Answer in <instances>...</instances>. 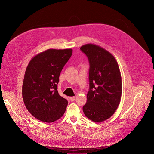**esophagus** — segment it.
Returning <instances> with one entry per match:
<instances>
[{"instance_id": "obj_1", "label": "esophagus", "mask_w": 154, "mask_h": 154, "mask_svg": "<svg viewBox=\"0 0 154 154\" xmlns=\"http://www.w3.org/2000/svg\"><path fill=\"white\" fill-rule=\"evenodd\" d=\"M69 100H70L71 101H74L75 100V97H69Z\"/></svg>"}]
</instances>
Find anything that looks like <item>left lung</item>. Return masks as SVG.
I'll return each instance as SVG.
<instances>
[{
	"instance_id": "8db88e82",
	"label": "left lung",
	"mask_w": 154,
	"mask_h": 154,
	"mask_svg": "<svg viewBox=\"0 0 154 154\" xmlns=\"http://www.w3.org/2000/svg\"><path fill=\"white\" fill-rule=\"evenodd\" d=\"M80 49L87 56L90 64V88L82 110L88 119L100 122L110 118L119 104L121 72L114 56L104 48L87 44Z\"/></svg>"
}]
</instances>
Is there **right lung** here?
Segmentation results:
<instances>
[{
    "instance_id": "1",
    "label": "right lung",
    "mask_w": 154,
    "mask_h": 154,
    "mask_svg": "<svg viewBox=\"0 0 154 154\" xmlns=\"http://www.w3.org/2000/svg\"><path fill=\"white\" fill-rule=\"evenodd\" d=\"M71 48L48 49L35 56L26 69L22 94L28 112L36 119L52 122L62 116L68 101L57 91L59 77L72 54Z\"/></svg>"
}]
</instances>
